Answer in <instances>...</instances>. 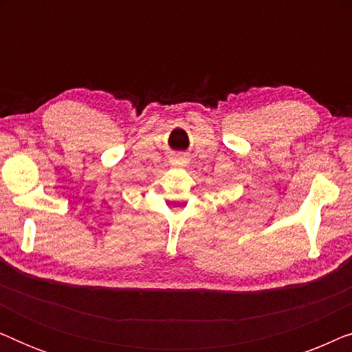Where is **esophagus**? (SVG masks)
Instances as JSON below:
<instances>
[{"instance_id": "obj_1", "label": "esophagus", "mask_w": 352, "mask_h": 352, "mask_svg": "<svg viewBox=\"0 0 352 352\" xmlns=\"http://www.w3.org/2000/svg\"><path fill=\"white\" fill-rule=\"evenodd\" d=\"M173 160H175L177 166H186L187 163H189V158H187L184 153H177V155L173 157Z\"/></svg>"}]
</instances>
